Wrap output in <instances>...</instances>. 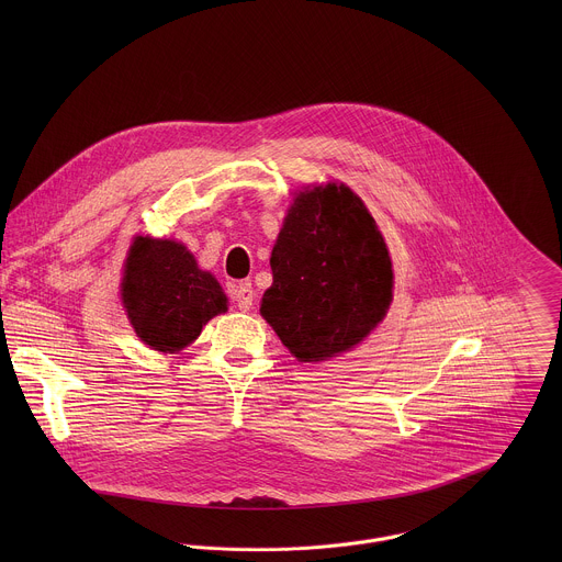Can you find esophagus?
Segmentation results:
<instances>
[{
  "mask_svg": "<svg viewBox=\"0 0 562 562\" xmlns=\"http://www.w3.org/2000/svg\"><path fill=\"white\" fill-rule=\"evenodd\" d=\"M232 296L236 301V305L240 307L241 312H248L252 307V285L248 281H240L234 285Z\"/></svg>",
  "mask_w": 562,
  "mask_h": 562,
  "instance_id": "34e87169",
  "label": "esophagus"
}]
</instances>
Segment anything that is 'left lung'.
Segmentation results:
<instances>
[{"instance_id": "1", "label": "left lung", "mask_w": 562, "mask_h": 562, "mask_svg": "<svg viewBox=\"0 0 562 562\" xmlns=\"http://www.w3.org/2000/svg\"><path fill=\"white\" fill-rule=\"evenodd\" d=\"M261 316L301 361L357 346L390 310L394 272L363 201L344 183L301 192L270 257Z\"/></svg>"}]
</instances>
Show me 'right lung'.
Returning <instances> with one entry per match:
<instances>
[{
    "mask_svg": "<svg viewBox=\"0 0 562 562\" xmlns=\"http://www.w3.org/2000/svg\"><path fill=\"white\" fill-rule=\"evenodd\" d=\"M123 303L136 335L161 352L181 350L227 312L221 283L199 270L183 244L151 238H136L130 248Z\"/></svg>",
    "mask_w": 562,
    "mask_h": 562,
    "instance_id": "1",
    "label": "right lung"
}]
</instances>
